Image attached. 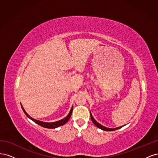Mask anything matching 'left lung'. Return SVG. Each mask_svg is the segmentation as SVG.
Returning <instances> with one entry per match:
<instances>
[{"label": "left lung", "instance_id": "obj_1", "mask_svg": "<svg viewBox=\"0 0 158 158\" xmlns=\"http://www.w3.org/2000/svg\"><path fill=\"white\" fill-rule=\"evenodd\" d=\"M90 117H91V118H92V122L94 123V125H95V126H96L97 127H98L99 128H101V129H102V130H103V131H113L117 130V129H118V128H120L123 127V126H122V127H120L115 128H109L105 127H103V125H100L99 123H98L95 120V119H94V117H93V116H92V113H90Z\"/></svg>", "mask_w": 158, "mask_h": 158}]
</instances>
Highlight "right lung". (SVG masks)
Masks as SVG:
<instances>
[{
    "label": "right lung",
    "instance_id": "1",
    "mask_svg": "<svg viewBox=\"0 0 158 158\" xmlns=\"http://www.w3.org/2000/svg\"><path fill=\"white\" fill-rule=\"evenodd\" d=\"M22 106V108L23 109V112H24V113L26 114V116L27 117H29L31 120H32L33 122H35V123H37V125H39L43 127H45V128H56V127H60L62 125H64L65 123H66L68 122V121L69 120V118H70L71 117V114H72V113H73V107H72V109H70V111L69 112V114H68L67 116H66L64 118L62 119V120H60L59 121H56V122H53V123H45V122H43V121H37V120H35V119L33 118L32 117H31L29 114H28L26 111L24 110V109L23 108L22 106Z\"/></svg>",
    "mask_w": 158,
    "mask_h": 158
}]
</instances>
